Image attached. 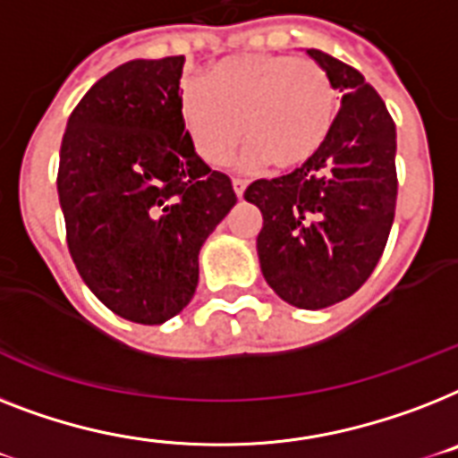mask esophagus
I'll return each instance as SVG.
<instances>
[{"mask_svg": "<svg viewBox=\"0 0 458 458\" xmlns=\"http://www.w3.org/2000/svg\"><path fill=\"white\" fill-rule=\"evenodd\" d=\"M233 191H235L237 197L244 195V191H247V181H242V178H233Z\"/></svg>", "mask_w": 458, "mask_h": 458, "instance_id": "34e87169", "label": "esophagus"}]
</instances>
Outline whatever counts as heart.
<instances>
[{"instance_id": "1", "label": "heart", "mask_w": 458, "mask_h": 458, "mask_svg": "<svg viewBox=\"0 0 458 458\" xmlns=\"http://www.w3.org/2000/svg\"><path fill=\"white\" fill-rule=\"evenodd\" d=\"M178 110L197 155L225 165L244 140L249 165H308L338 117V91L322 65L284 54H242L214 63L204 84L181 91Z\"/></svg>"}]
</instances>
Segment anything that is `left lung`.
I'll use <instances>...</instances> for the list:
<instances>
[{"mask_svg": "<svg viewBox=\"0 0 458 458\" xmlns=\"http://www.w3.org/2000/svg\"><path fill=\"white\" fill-rule=\"evenodd\" d=\"M341 91L327 145L308 165L254 181L244 199L263 214L261 273L282 301L319 310L362 287L384 254L395 218V122L362 74L308 48Z\"/></svg>", "mask_w": 458, "mask_h": 458, "instance_id": "obj_1", "label": "left lung"}]
</instances>
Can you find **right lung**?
I'll use <instances>...</instances> for the list:
<instances>
[{"label": "right lung", "instance_id": "right-lung-1", "mask_svg": "<svg viewBox=\"0 0 458 458\" xmlns=\"http://www.w3.org/2000/svg\"><path fill=\"white\" fill-rule=\"evenodd\" d=\"M183 63L139 58L100 77L61 143L58 202L77 273L103 306L139 325H162L191 303L199 249L237 202L185 131Z\"/></svg>", "mask_w": 458, "mask_h": 458}]
</instances>
